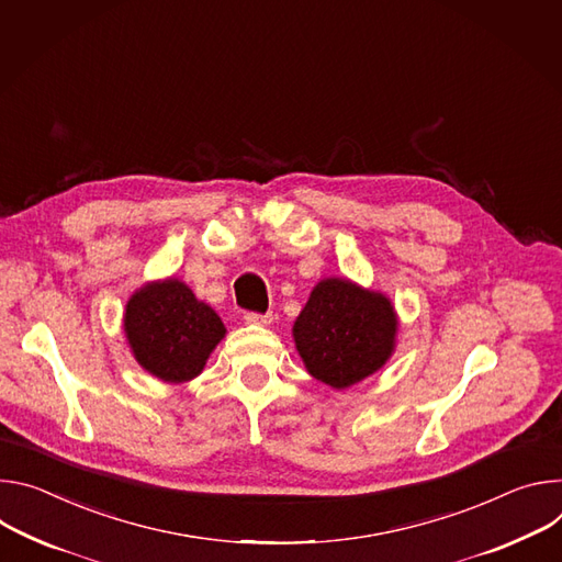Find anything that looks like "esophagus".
<instances>
[{
	"instance_id": "obj_1",
	"label": "esophagus",
	"mask_w": 562,
	"mask_h": 562,
	"mask_svg": "<svg viewBox=\"0 0 562 562\" xmlns=\"http://www.w3.org/2000/svg\"><path fill=\"white\" fill-rule=\"evenodd\" d=\"M243 319H245V324H252V326H268V324L274 322L272 313H266V315H261V313H245Z\"/></svg>"
}]
</instances>
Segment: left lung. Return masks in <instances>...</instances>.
Here are the masks:
<instances>
[{"label":"left lung","mask_w":562,"mask_h":562,"mask_svg":"<svg viewBox=\"0 0 562 562\" xmlns=\"http://www.w3.org/2000/svg\"><path fill=\"white\" fill-rule=\"evenodd\" d=\"M395 330L397 319L384 294L326 279L310 294L292 333L310 375L348 389L386 363Z\"/></svg>","instance_id":"1"}]
</instances>
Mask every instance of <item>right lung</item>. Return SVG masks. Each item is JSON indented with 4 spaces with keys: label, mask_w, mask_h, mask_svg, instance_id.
Segmentation results:
<instances>
[{
    "label": "right lung",
    "mask_w": 562,
    "mask_h": 562,
    "mask_svg": "<svg viewBox=\"0 0 562 562\" xmlns=\"http://www.w3.org/2000/svg\"><path fill=\"white\" fill-rule=\"evenodd\" d=\"M124 333L145 370L178 384L199 375L225 326L190 288L167 279L145 285L130 299Z\"/></svg>",
    "instance_id": "right-lung-1"
}]
</instances>
